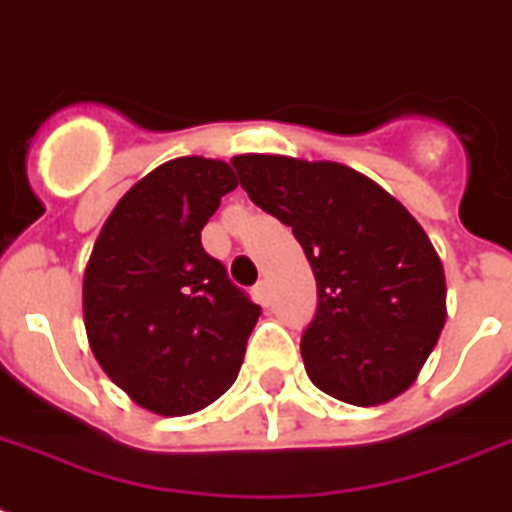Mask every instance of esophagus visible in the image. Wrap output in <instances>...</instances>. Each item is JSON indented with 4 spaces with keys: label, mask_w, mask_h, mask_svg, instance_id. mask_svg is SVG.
<instances>
[{
    "label": "esophagus",
    "mask_w": 512,
    "mask_h": 512,
    "mask_svg": "<svg viewBox=\"0 0 512 512\" xmlns=\"http://www.w3.org/2000/svg\"><path fill=\"white\" fill-rule=\"evenodd\" d=\"M255 300L263 305H268V300H271V287H268V281L265 279L255 284Z\"/></svg>",
    "instance_id": "obj_1"
}]
</instances>
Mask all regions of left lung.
<instances>
[{"instance_id":"left-lung-1","label":"left lung","mask_w":512,"mask_h":512,"mask_svg":"<svg viewBox=\"0 0 512 512\" xmlns=\"http://www.w3.org/2000/svg\"><path fill=\"white\" fill-rule=\"evenodd\" d=\"M233 167L249 199L292 228L316 276L300 340L313 385L353 406L404 393L446 321L444 265L422 225L345 164L244 154Z\"/></svg>"}]
</instances>
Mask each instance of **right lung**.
Wrapping results in <instances>:
<instances>
[{
    "mask_svg": "<svg viewBox=\"0 0 512 512\" xmlns=\"http://www.w3.org/2000/svg\"><path fill=\"white\" fill-rule=\"evenodd\" d=\"M233 188L225 162L172 159L124 193L92 247L90 348L148 412H199L239 377L260 305L201 247V228Z\"/></svg>",
    "mask_w": 512,
    "mask_h": 512,
    "instance_id": "add662e5",
    "label": "right lung"
}]
</instances>
